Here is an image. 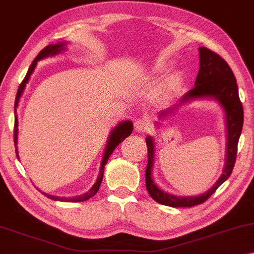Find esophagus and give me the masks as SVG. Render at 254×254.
I'll return each mask as SVG.
<instances>
[{
    "instance_id": "esophagus-1",
    "label": "esophagus",
    "mask_w": 254,
    "mask_h": 254,
    "mask_svg": "<svg viewBox=\"0 0 254 254\" xmlns=\"http://www.w3.org/2000/svg\"><path fill=\"white\" fill-rule=\"evenodd\" d=\"M134 128L135 130L137 131H144V130H147V128H149V122H147V119H136L134 122Z\"/></svg>"
}]
</instances>
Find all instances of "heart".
Instances as JSON below:
<instances>
[{
  "label": "heart",
  "instance_id": "1",
  "mask_svg": "<svg viewBox=\"0 0 254 254\" xmlns=\"http://www.w3.org/2000/svg\"><path fill=\"white\" fill-rule=\"evenodd\" d=\"M169 67H170L169 61L158 59V60H155L153 64H152L150 71L152 73H154V75H159V73L167 71V70L169 69ZM179 81H181V73H179L178 71H174V72L169 73V75L165 78V80L162 81L161 88L163 89V91H169V89L176 87L179 84Z\"/></svg>",
  "mask_w": 254,
  "mask_h": 254
}]
</instances>
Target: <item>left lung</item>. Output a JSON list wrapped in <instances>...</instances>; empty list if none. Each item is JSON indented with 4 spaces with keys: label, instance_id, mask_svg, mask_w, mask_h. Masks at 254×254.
Listing matches in <instances>:
<instances>
[{
    "label": "left lung",
    "instance_id": "obj_1",
    "mask_svg": "<svg viewBox=\"0 0 254 254\" xmlns=\"http://www.w3.org/2000/svg\"><path fill=\"white\" fill-rule=\"evenodd\" d=\"M200 52V69L195 79L194 87L178 100V102L159 112V119L167 118L174 114L182 105L196 100H214L220 104L225 114L226 123V158L225 167L221 176L218 181L200 195L194 196H178L162 190L153 181V163H154V140L152 136H146L147 145V167L145 170L146 190L151 197L158 203L173 206V208H190V206L203 203L211 196L218 187L231 176L234 165H235L237 144L243 127V107L240 101L239 87H237L235 76L229 65L220 56L211 50L201 46Z\"/></svg>",
    "mask_w": 254,
    "mask_h": 254
}]
</instances>
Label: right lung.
<instances>
[{
  "label": "right lung",
  "instance_id": "right-lung-1",
  "mask_svg": "<svg viewBox=\"0 0 254 254\" xmlns=\"http://www.w3.org/2000/svg\"><path fill=\"white\" fill-rule=\"evenodd\" d=\"M67 44L68 42H58L56 44H50L46 46L45 49H43L40 53H38V56L35 58V60L32 62V64H30V67L28 69V71H27V75L25 77V79L22 80V83L20 84V86L18 88V92H17V96H15V102H14V132H13V140H14V146H15V154H17V158L19 159V153H18V116H17V108L19 105V101H20V97L22 95L23 91H25L26 88V85L28 83L29 79H30V76H32V73L34 72L35 68H36L37 65V62L41 61V60H44V59H48V58H52V57H56V56H59V54L64 53L67 51ZM132 131V123L130 120H123V122H120L118 125H117L116 127L112 128V130L110 131V134H109V137H108V142H107V145H105V150H104V153H103V157H102V161H101V166H100V171H99V176L96 178V182L93 184V186L89 189L86 193L84 194H80V195H76V196H71V197H62V196H56V195H50V194H46L44 192H42L43 194L45 195V196H48L51 200H54V201H61V202H83V201H86L88 198H91L92 196H94V195L97 193V190L100 189V185L101 183H102V179H103V174H104V167L107 165L109 158H110V155L112 154V152L115 151V149L117 146L119 145L120 143L123 142V140L128 137L131 134Z\"/></svg>",
  "mask_w": 254,
  "mask_h": 254
}]
</instances>
